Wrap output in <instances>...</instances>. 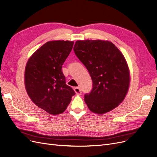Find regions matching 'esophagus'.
<instances>
[{"instance_id": "esophagus-1", "label": "esophagus", "mask_w": 157, "mask_h": 157, "mask_svg": "<svg viewBox=\"0 0 157 157\" xmlns=\"http://www.w3.org/2000/svg\"><path fill=\"white\" fill-rule=\"evenodd\" d=\"M74 90L75 91V94H76L77 95H81V94H82V90H81L80 88H79V87H75V88H74Z\"/></svg>"}]
</instances>
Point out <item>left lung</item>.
I'll return each instance as SVG.
<instances>
[{
    "instance_id": "left-lung-1",
    "label": "left lung",
    "mask_w": 157,
    "mask_h": 157,
    "mask_svg": "<svg viewBox=\"0 0 157 157\" xmlns=\"http://www.w3.org/2000/svg\"><path fill=\"white\" fill-rule=\"evenodd\" d=\"M74 50L90 75L93 87L85 95L90 111L101 114L123 101L129 90L130 72L125 57L112 42L78 40Z\"/></svg>"
}]
</instances>
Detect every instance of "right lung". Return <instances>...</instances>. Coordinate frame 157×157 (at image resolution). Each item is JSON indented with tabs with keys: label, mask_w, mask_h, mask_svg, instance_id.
<instances>
[{
	"label": "right lung",
	"mask_w": 157,
	"mask_h": 157,
	"mask_svg": "<svg viewBox=\"0 0 157 157\" xmlns=\"http://www.w3.org/2000/svg\"><path fill=\"white\" fill-rule=\"evenodd\" d=\"M73 44L63 40L46 43L29 58L25 67L28 95L37 107L52 115L65 111L75 94L61 71Z\"/></svg>",
	"instance_id": "right-lung-1"
}]
</instances>
